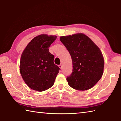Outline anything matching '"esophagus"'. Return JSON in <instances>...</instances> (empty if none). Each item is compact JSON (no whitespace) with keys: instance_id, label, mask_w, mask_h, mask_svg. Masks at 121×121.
Returning <instances> with one entry per match:
<instances>
[{"instance_id":"obj_1","label":"esophagus","mask_w":121,"mask_h":121,"mask_svg":"<svg viewBox=\"0 0 121 121\" xmlns=\"http://www.w3.org/2000/svg\"><path fill=\"white\" fill-rule=\"evenodd\" d=\"M59 68H60V69H62V65H61H61H59Z\"/></svg>"}]
</instances>
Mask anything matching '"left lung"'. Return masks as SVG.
<instances>
[{"mask_svg":"<svg viewBox=\"0 0 121 121\" xmlns=\"http://www.w3.org/2000/svg\"><path fill=\"white\" fill-rule=\"evenodd\" d=\"M60 40L72 60V73L66 78L69 86L78 91L91 89L103 74L104 60L100 49L81 33L62 36Z\"/></svg>","mask_w":121,"mask_h":121,"instance_id":"obj_1","label":"left lung"}]
</instances>
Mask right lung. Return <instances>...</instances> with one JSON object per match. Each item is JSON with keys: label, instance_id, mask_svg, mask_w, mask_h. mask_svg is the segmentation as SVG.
I'll list each match as a JSON object with an SVG mask.
<instances>
[{"label": "right lung", "instance_id": "add662e5", "mask_svg": "<svg viewBox=\"0 0 121 121\" xmlns=\"http://www.w3.org/2000/svg\"><path fill=\"white\" fill-rule=\"evenodd\" d=\"M56 38V36L38 35L30 41L22 54L20 73L27 86L35 91H43L52 87L60 70L53 62L55 56L49 51Z\"/></svg>", "mask_w": 121, "mask_h": 121}]
</instances>
